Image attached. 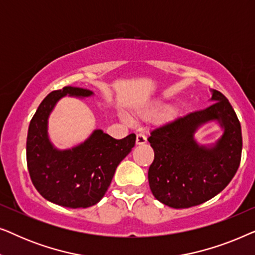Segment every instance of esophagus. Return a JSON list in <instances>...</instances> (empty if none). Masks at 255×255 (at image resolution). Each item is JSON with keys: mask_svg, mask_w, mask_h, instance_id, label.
Listing matches in <instances>:
<instances>
[{"mask_svg": "<svg viewBox=\"0 0 255 255\" xmlns=\"http://www.w3.org/2000/svg\"><path fill=\"white\" fill-rule=\"evenodd\" d=\"M146 135L144 133H138L137 134V138H135V142H137V145H144L146 142Z\"/></svg>", "mask_w": 255, "mask_h": 255, "instance_id": "esophagus-1", "label": "esophagus"}]
</instances>
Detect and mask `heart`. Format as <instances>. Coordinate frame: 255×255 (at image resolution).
Returning a JSON list of instances; mask_svg holds the SVG:
<instances>
[{
	"mask_svg": "<svg viewBox=\"0 0 255 255\" xmlns=\"http://www.w3.org/2000/svg\"><path fill=\"white\" fill-rule=\"evenodd\" d=\"M161 108H162L161 104H156V106L152 107V108H149V109H145V110H142L141 113H140V116H142V117H148V116H151V115H153L154 113H156V111L161 109ZM172 114H173V113H168V114H167V118H170V117H172Z\"/></svg>",
	"mask_w": 255,
	"mask_h": 255,
	"instance_id": "heart-1",
	"label": "heart"
}]
</instances>
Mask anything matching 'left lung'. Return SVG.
<instances>
[{
    "label": "left lung",
    "instance_id": "1",
    "mask_svg": "<svg viewBox=\"0 0 255 255\" xmlns=\"http://www.w3.org/2000/svg\"><path fill=\"white\" fill-rule=\"evenodd\" d=\"M214 103L203 110L156 128L147 140L154 151L148 183L156 200L175 209L195 207L215 197L233 179L242 159V127L229 100L212 90ZM217 120L225 128L211 148L193 139L197 128Z\"/></svg>",
    "mask_w": 255,
    "mask_h": 255
}]
</instances>
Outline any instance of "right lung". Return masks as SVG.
I'll use <instances>...</instances> for the list:
<instances>
[{
    "instance_id": "1",
    "label": "right lung",
    "mask_w": 255,
    "mask_h": 255,
    "mask_svg": "<svg viewBox=\"0 0 255 255\" xmlns=\"http://www.w3.org/2000/svg\"><path fill=\"white\" fill-rule=\"evenodd\" d=\"M66 95L87 97L93 92L64 87L45 97L27 131V169L34 188L47 201L73 209L88 208L107 193L117 166L135 144V134L115 139L95 130L79 146L65 151L54 148L47 135V120L55 103Z\"/></svg>"
}]
</instances>
